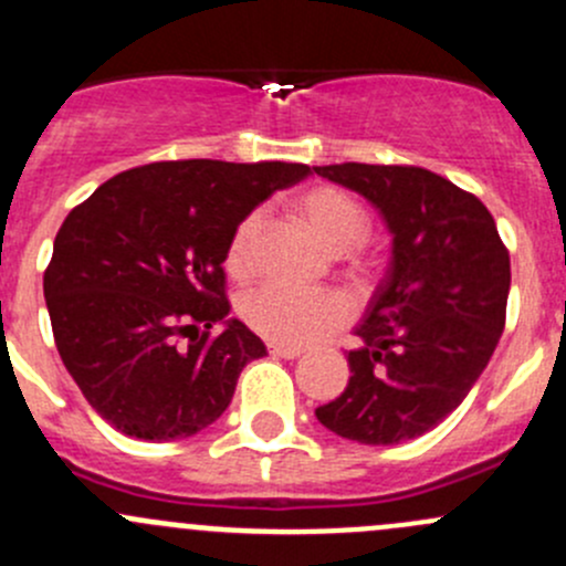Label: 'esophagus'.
<instances>
[{
  "label": "esophagus",
  "mask_w": 566,
  "mask_h": 566,
  "mask_svg": "<svg viewBox=\"0 0 566 566\" xmlns=\"http://www.w3.org/2000/svg\"><path fill=\"white\" fill-rule=\"evenodd\" d=\"M268 353H271V356H276V358H298L301 353H304V347L276 345V342H273V345H268Z\"/></svg>",
  "instance_id": "1"
}]
</instances>
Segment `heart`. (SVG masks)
Masks as SVG:
<instances>
[{"mask_svg":"<svg viewBox=\"0 0 566 566\" xmlns=\"http://www.w3.org/2000/svg\"><path fill=\"white\" fill-rule=\"evenodd\" d=\"M295 210L315 230L319 241L339 254L350 251L367 235V216L358 208L356 199H350L339 188H310L295 199ZM262 227H265L262 213L251 210L232 230L224 251V265L235 279H247L254 271ZM241 315L254 334L276 345L304 347L339 328L347 319V306L331 293H298L282 284H265L243 298Z\"/></svg>","mask_w":566,"mask_h":566,"instance_id":"b5f03b06","label":"heart"}]
</instances>
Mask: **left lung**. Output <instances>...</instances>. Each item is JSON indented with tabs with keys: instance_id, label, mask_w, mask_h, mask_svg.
I'll return each instance as SVG.
<instances>
[{
	"instance_id": "1",
	"label": "left lung",
	"mask_w": 566,
	"mask_h": 566,
	"mask_svg": "<svg viewBox=\"0 0 566 566\" xmlns=\"http://www.w3.org/2000/svg\"><path fill=\"white\" fill-rule=\"evenodd\" d=\"M391 232V265L347 353V389L315 410L347 441L394 447L441 424L488 367L506 323L510 251L473 193L421 167L331 164Z\"/></svg>"
}]
</instances>
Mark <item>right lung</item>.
I'll return each instance as SVG.
<instances>
[{
    "label": "right lung",
    "mask_w": 566,
    "mask_h": 566,
    "mask_svg": "<svg viewBox=\"0 0 566 566\" xmlns=\"http://www.w3.org/2000/svg\"><path fill=\"white\" fill-rule=\"evenodd\" d=\"M310 172L284 161H156L114 175L67 213L43 273L45 306L62 364L114 430L177 441L224 413L241 369L268 356L230 317L227 241Z\"/></svg>",
    "instance_id": "obj_1"
}]
</instances>
